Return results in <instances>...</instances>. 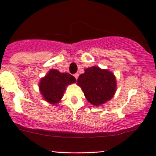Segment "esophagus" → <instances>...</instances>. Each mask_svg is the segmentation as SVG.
<instances>
[{"label":"esophagus","instance_id":"1","mask_svg":"<svg viewBox=\"0 0 156 156\" xmlns=\"http://www.w3.org/2000/svg\"><path fill=\"white\" fill-rule=\"evenodd\" d=\"M73 76H74L75 79H76V80H77V78H78V76H79V74H78L77 73H74V74H73Z\"/></svg>","mask_w":156,"mask_h":156}]
</instances>
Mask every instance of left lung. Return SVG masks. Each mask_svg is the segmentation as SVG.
<instances>
[{"label":"left lung","mask_w":156,"mask_h":156,"mask_svg":"<svg viewBox=\"0 0 156 156\" xmlns=\"http://www.w3.org/2000/svg\"><path fill=\"white\" fill-rule=\"evenodd\" d=\"M77 85L87 100L96 106L111 100L117 89L116 78L112 72L97 66L86 68L79 76Z\"/></svg>","instance_id":"8db88e82"}]
</instances>
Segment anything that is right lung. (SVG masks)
Returning <instances> with one entry per match:
<instances>
[{
    "instance_id": "1",
    "label": "right lung",
    "mask_w": 156,
    "mask_h": 156,
    "mask_svg": "<svg viewBox=\"0 0 156 156\" xmlns=\"http://www.w3.org/2000/svg\"><path fill=\"white\" fill-rule=\"evenodd\" d=\"M74 83H76V79L72 75L51 69L40 80V93L48 103L56 104L62 98L67 85Z\"/></svg>"
}]
</instances>
